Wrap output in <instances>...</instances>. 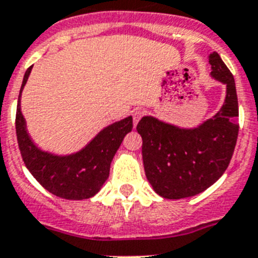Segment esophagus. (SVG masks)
<instances>
[{"label":"esophagus","mask_w":258,"mask_h":258,"mask_svg":"<svg viewBox=\"0 0 258 258\" xmlns=\"http://www.w3.org/2000/svg\"><path fill=\"white\" fill-rule=\"evenodd\" d=\"M143 111L142 109H134L133 111V121H134V125H137V122L140 121L141 117L143 116Z\"/></svg>","instance_id":"1"}]
</instances>
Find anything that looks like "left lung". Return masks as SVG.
Returning <instances> with one entry per match:
<instances>
[{"label": "left lung", "mask_w": 258, "mask_h": 258, "mask_svg": "<svg viewBox=\"0 0 258 258\" xmlns=\"http://www.w3.org/2000/svg\"><path fill=\"white\" fill-rule=\"evenodd\" d=\"M212 76L226 84L225 104L197 129H179L151 116L138 122L146 177L165 199H183L203 192L225 173L239 132L238 97L234 76L221 56H209Z\"/></svg>", "instance_id": "left-lung-1"}]
</instances>
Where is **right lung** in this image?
I'll return each instance as SVG.
<instances>
[{
    "mask_svg": "<svg viewBox=\"0 0 258 258\" xmlns=\"http://www.w3.org/2000/svg\"><path fill=\"white\" fill-rule=\"evenodd\" d=\"M26 71L20 93L31 74ZM18 145L23 161L38 183L61 199L83 200L99 191L109 175V165L126 133L133 129L132 116L109 125L95 137L83 151L71 156H54L42 152L29 140L26 121L20 112V94L15 116Z\"/></svg>",
    "mask_w": 258,
    "mask_h": 258,
    "instance_id": "obj_1",
    "label": "right lung"
}]
</instances>
